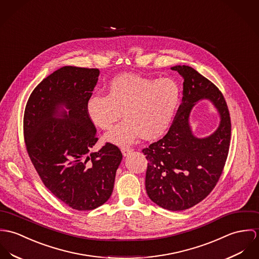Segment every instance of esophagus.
Returning a JSON list of instances; mask_svg holds the SVG:
<instances>
[{"instance_id":"esophagus-1","label":"esophagus","mask_w":259,"mask_h":259,"mask_svg":"<svg viewBox=\"0 0 259 259\" xmlns=\"http://www.w3.org/2000/svg\"><path fill=\"white\" fill-rule=\"evenodd\" d=\"M121 152H122L123 156H124V157H126V156H128V155L132 152V149H131V148L124 147V148H122V149H121Z\"/></svg>"}]
</instances>
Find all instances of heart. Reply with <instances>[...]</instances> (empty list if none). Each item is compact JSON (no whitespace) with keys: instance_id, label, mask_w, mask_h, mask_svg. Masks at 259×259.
Wrapping results in <instances>:
<instances>
[{"instance_id":"1","label":"heart","mask_w":259,"mask_h":259,"mask_svg":"<svg viewBox=\"0 0 259 259\" xmlns=\"http://www.w3.org/2000/svg\"><path fill=\"white\" fill-rule=\"evenodd\" d=\"M181 98V87L172 78L121 73L109 81L107 95L95 93L88 98L87 113L103 130L110 129L123 114L125 120L105 135V140L127 146L140 134L145 139L163 135L172 123Z\"/></svg>"}]
</instances>
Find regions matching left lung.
Here are the masks:
<instances>
[{
  "label": "left lung",
  "instance_id": "8db88e82",
  "mask_svg": "<svg viewBox=\"0 0 259 259\" xmlns=\"http://www.w3.org/2000/svg\"><path fill=\"white\" fill-rule=\"evenodd\" d=\"M184 78L182 103L168 133L142 150L148 167L146 192L159 206L172 210L190 208L215 187L230 149V112L224 95L212 82L188 65L171 67ZM209 100L221 121L209 137L198 139L192 133L189 115L200 100Z\"/></svg>",
  "mask_w": 259,
  "mask_h": 259
}]
</instances>
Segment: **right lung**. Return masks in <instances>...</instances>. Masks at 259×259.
<instances>
[{"instance_id":"obj_1","label":"right lung","mask_w":259,"mask_h":259,"mask_svg":"<svg viewBox=\"0 0 259 259\" xmlns=\"http://www.w3.org/2000/svg\"><path fill=\"white\" fill-rule=\"evenodd\" d=\"M99 69L60 67L33 89L24 115L29 159L45 186L77 210L94 209L110 198L122 153L106 143L91 152L98 138L87 102Z\"/></svg>"}]
</instances>
